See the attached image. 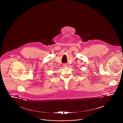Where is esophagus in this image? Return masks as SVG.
I'll list each match as a JSON object with an SVG mask.
<instances>
[{"label": "esophagus", "mask_w": 123, "mask_h": 123, "mask_svg": "<svg viewBox=\"0 0 123 123\" xmlns=\"http://www.w3.org/2000/svg\"><path fill=\"white\" fill-rule=\"evenodd\" d=\"M63 66H64V67H67V65L66 64H64V65H63Z\"/></svg>", "instance_id": "34e87169"}]
</instances>
